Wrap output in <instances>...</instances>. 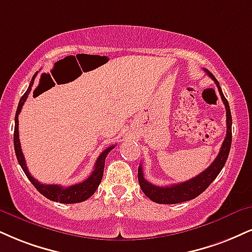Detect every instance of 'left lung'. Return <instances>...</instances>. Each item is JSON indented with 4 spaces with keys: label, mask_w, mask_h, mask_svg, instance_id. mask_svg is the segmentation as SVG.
I'll list each match as a JSON object with an SVG mask.
<instances>
[{
    "label": "left lung",
    "mask_w": 252,
    "mask_h": 252,
    "mask_svg": "<svg viewBox=\"0 0 252 252\" xmlns=\"http://www.w3.org/2000/svg\"><path fill=\"white\" fill-rule=\"evenodd\" d=\"M207 74L213 78L215 83L218 88V92H220V98L225 105L226 110V136L224 138L222 147H220V153L216 157V159L211 163L210 166H208L204 171H202L201 174L197 175L196 177L191 178V180L187 182H182V183L172 184V186L168 187H157L154 186L153 183L148 182L144 178L143 175V169L142 165H139L138 168V182L139 187H141L142 191L144 192V195L150 198L151 201L155 203H159V204H176V203H182L190 201V199L196 198L197 196H199L207 188L210 186L211 183L215 181V178L217 177L220 170L223 169L224 164H225L226 159H228L230 148H231V126H232V118L231 113H230V107L229 103L226 101V98L223 95L222 89H220V83L215 78V76L211 72L208 70H204Z\"/></svg>",
    "instance_id": "8db88e82"
}]
</instances>
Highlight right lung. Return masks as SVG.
<instances>
[{
  "instance_id": "1",
  "label": "right lung",
  "mask_w": 252,
  "mask_h": 252,
  "mask_svg": "<svg viewBox=\"0 0 252 252\" xmlns=\"http://www.w3.org/2000/svg\"><path fill=\"white\" fill-rule=\"evenodd\" d=\"M35 76L32 78L29 88L27 89V92L24 93V95L21 97L19 102V107H17L16 115H15V130H14V148H15V154H16L17 160H19L21 168L23 169L24 174H26L28 180L32 182V184L36 189L38 190V192H41L44 197H47L48 199L54 202H60V203H65V204H72V203H80L86 201L89 198L90 196L94 195V192L96 191V189L98 188L99 183H101L102 177H103V170H104V162L105 157L110 150H113L115 145L113 147H109L104 151H102L101 155L98 156V158L96 160V164L94 165V171L92 175L87 178L86 181L81 182V183L74 184L70 187H62L57 186V184H43L39 183L37 180H35L27 168L26 159H24L22 149H21V143L19 138V114L21 113V109H22L24 102H26L27 97H28L29 93L32 92V87L34 84Z\"/></svg>"
}]
</instances>
